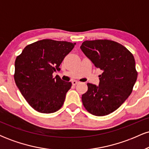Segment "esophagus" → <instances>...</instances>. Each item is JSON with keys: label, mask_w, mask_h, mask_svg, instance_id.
Segmentation results:
<instances>
[{"label": "esophagus", "mask_w": 149, "mask_h": 149, "mask_svg": "<svg viewBox=\"0 0 149 149\" xmlns=\"http://www.w3.org/2000/svg\"><path fill=\"white\" fill-rule=\"evenodd\" d=\"M71 83H72V85H76L78 84V82L76 81V80H73V81L71 82Z\"/></svg>", "instance_id": "1"}]
</instances>
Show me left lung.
Returning <instances> with one entry per match:
<instances>
[{"label":"left lung","instance_id":"1","mask_svg":"<svg viewBox=\"0 0 149 149\" xmlns=\"http://www.w3.org/2000/svg\"><path fill=\"white\" fill-rule=\"evenodd\" d=\"M83 53L103 71L100 84L88 83L82 102L89 113L97 116L110 114L123 104L132 92L137 78L133 54L118 42L110 40H85Z\"/></svg>","mask_w":149,"mask_h":149}]
</instances>
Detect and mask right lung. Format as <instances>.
<instances>
[{"label": "right lung", "instance_id": "right-lung-1", "mask_svg": "<svg viewBox=\"0 0 149 149\" xmlns=\"http://www.w3.org/2000/svg\"><path fill=\"white\" fill-rule=\"evenodd\" d=\"M76 43L43 39L26 46L15 62L14 78L17 86L29 104L42 113L61 109L71 82L52 73L59 71L64 57Z\"/></svg>", "mask_w": 149, "mask_h": 149}]
</instances>
